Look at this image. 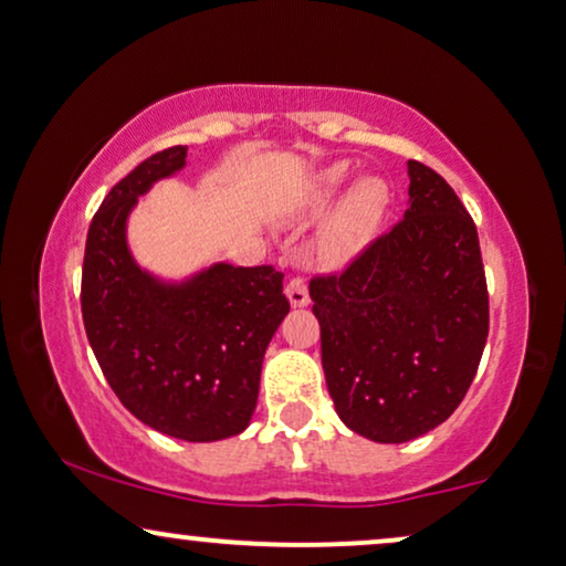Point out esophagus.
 Returning a JSON list of instances; mask_svg holds the SVG:
<instances>
[{"label": "esophagus", "mask_w": 566, "mask_h": 566, "mask_svg": "<svg viewBox=\"0 0 566 566\" xmlns=\"http://www.w3.org/2000/svg\"><path fill=\"white\" fill-rule=\"evenodd\" d=\"M285 296H289L293 310H301V306L310 304V289H306V283L301 281V277L289 281V285H285Z\"/></svg>", "instance_id": "34e87169"}]
</instances>
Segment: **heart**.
I'll return each instance as SVG.
<instances>
[{
  "label": "heart",
  "instance_id": "1",
  "mask_svg": "<svg viewBox=\"0 0 566 566\" xmlns=\"http://www.w3.org/2000/svg\"><path fill=\"white\" fill-rule=\"evenodd\" d=\"M350 179H354V171L343 160L322 168L296 205V216L306 220L327 216L342 195L346 193ZM387 208H390V189H387L385 181L377 179V176H366V179L356 181L347 200L340 203L327 229L322 231L319 252L325 256V262L346 265L348 260H354L374 239L381 220H385Z\"/></svg>",
  "mask_w": 566,
  "mask_h": 566
}]
</instances>
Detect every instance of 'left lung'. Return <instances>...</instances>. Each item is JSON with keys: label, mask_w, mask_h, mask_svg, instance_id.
<instances>
[{"label": "left lung", "mask_w": 566, "mask_h": 566, "mask_svg": "<svg viewBox=\"0 0 566 566\" xmlns=\"http://www.w3.org/2000/svg\"><path fill=\"white\" fill-rule=\"evenodd\" d=\"M408 210L346 273L314 277L337 416L379 444L437 429L465 398L489 335L479 231L452 187L408 160Z\"/></svg>", "instance_id": "left-lung-1"}]
</instances>
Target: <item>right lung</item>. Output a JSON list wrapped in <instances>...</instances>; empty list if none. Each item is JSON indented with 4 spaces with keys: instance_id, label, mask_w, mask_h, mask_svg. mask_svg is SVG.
Wrapping results in <instances>:
<instances>
[{
    "instance_id": "obj_1",
    "label": "right lung",
    "mask_w": 566,
    "mask_h": 566,
    "mask_svg": "<svg viewBox=\"0 0 566 566\" xmlns=\"http://www.w3.org/2000/svg\"><path fill=\"white\" fill-rule=\"evenodd\" d=\"M185 166L187 145H176L106 195L87 229L80 304L87 340L122 406L160 434L218 442L252 421L262 358L291 304L273 265L212 262L166 281L135 260L132 210Z\"/></svg>"
}]
</instances>
